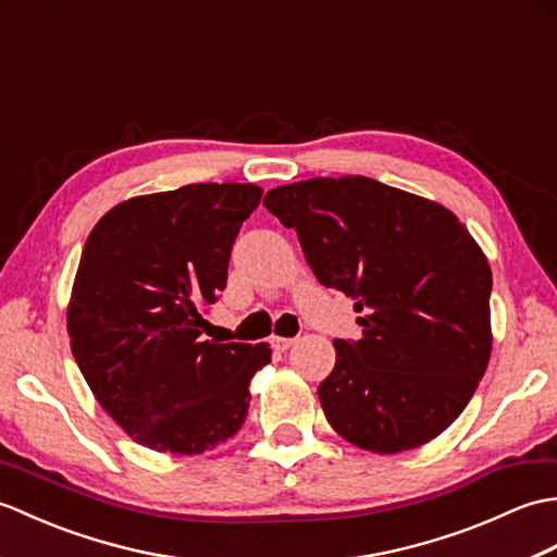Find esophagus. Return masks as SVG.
<instances>
[{
	"label": "esophagus",
	"instance_id": "1",
	"mask_svg": "<svg viewBox=\"0 0 557 557\" xmlns=\"http://www.w3.org/2000/svg\"><path fill=\"white\" fill-rule=\"evenodd\" d=\"M294 342H297L294 337H277V335H275V337L270 339V345L275 347L277 351H285V349H289V347L294 345Z\"/></svg>",
	"mask_w": 557,
	"mask_h": 557
}]
</instances>
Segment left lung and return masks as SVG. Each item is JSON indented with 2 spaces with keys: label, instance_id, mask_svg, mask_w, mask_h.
<instances>
[{
  "label": "left lung",
  "instance_id": "obj_1",
  "mask_svg": "<svg viewBox=\"0 0 557 557\" xmlns=\"http://www.w3.org/2000/svg\"><path fill=\"white\" fill-rule=\"evenodd\" d=\"M263 206L297 230L323 287L354 299L361 339H335L318 387L330 425L395 455L453 423L491 359L493 275L474 236L435 200L369 176L277 186Z\"/></svg>",
  "mask_w": 557,
  "mask_h": 557
}]
</instances>
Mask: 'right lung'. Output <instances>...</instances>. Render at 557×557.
<instances>
[{
    "label": "right lung",
    "instance_id": "1",
    "mask_svg": "<svg viewBox=\"0 0 557 557\" xmlns=\"http://www.w3.org/2000/svg\"><path fill=\"white\" fill-rule=\"evenodd\" d=\"M256 184H188L128 198L88 234L66 311L100 407L158 453L198 455L242 429L270 347L206 339Z\"/></svg>",
    "mask_w": 557,
    "mask_h": 557
}]
</instances>
